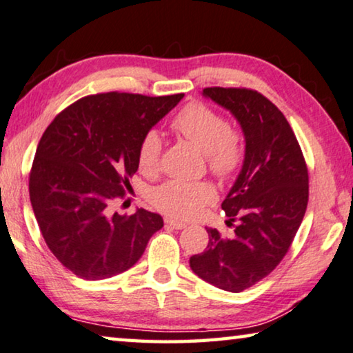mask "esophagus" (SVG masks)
<instances>
[{
  "mask_svg": "<svg viewBox=\"0 0 353 353\" xmlns=\"http://www.w3.org/2000/svg\"><path fill=\"white\" fill-rule=\"evenodd\" d=\"M165 227H170V229H175V230H181L186 227V222H180V221H175L172 218H165Z\"/></svg>",
  "mask_w": 353,
  "mask_h": 353,
  "instance_id": "34e87169",
  "label": "esophagus"
}]
</instances>
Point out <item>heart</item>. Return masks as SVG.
Listing matches in <instances>:
<instances>
[{
	"mask_svg": "<svg viewBox=\"0 0 353 353\" xmlns=\"http://www.w3.org/2000/svg\"><path fill=\"white\" fill-rule=\"evenodd\" d=\"M173 131L197 146L207 156L210 170L219 178H230L241 167L245 146L240 134L207 105L191 104L184 107L172 123ZM162 140L156 131L145 134L139 146V169L145 175H156L161 170ZM218 194L207 181H167L151 192V203L162 213L180 219H191L213 203Z\"/></svg>",
	"mask_w": 353,
	"mask_h": 353,
	"instance_id": "heart-1",
	"label": "heart"
}]
</instances>
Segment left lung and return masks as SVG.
Returning a JSON list of instances; mask_svg holds the SVG:
<instances>
[{"label":"left lung","mask_w":353,"mask_h":353,"mask_svg":"<svg viewBox=\"0 0 353 353\" xmlns=\"http://www.w3.org/2000/svg\"><path fill=\"white\" fill-rule=\"evenodd\" d=\"M240 124L245 159L222 210L235 235L207 227V251L189 259L199 278L227 292H243L268 276L296 235L307 207V169L285 117L273 102L246 88L202 91Z\"/></svg>","instance_id":"1"}]
</instances>
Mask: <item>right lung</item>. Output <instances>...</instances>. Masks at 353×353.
Returning a JSON list of instances; mask_svg holds the SVG:
<instances>
[{
    "label": "right lung",
    "mask_w": 353,
    "mask_h": 353,
    "mask_svg": "<svg viewBox=\"0 0 353 353\" xmlns=\"http://www.w3.org/2000/svg\"><path fill=\"white\" fill-rule=\"evenodd\" d=\"M184 94L86 96L46 129L30 173V200L47 246L88 281L112 278L142 257L164 221L140 208L108 213L139 169V146Z\"/></svg>",
    "instance_id": "1"
}]
</instances>
